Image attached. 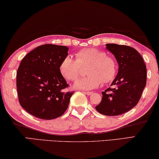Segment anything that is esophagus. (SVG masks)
<instances>
[{
  "instance_id": "34e87169",
  "label": "esophagus",
  "mask_w": 159,
  "mask_h": 159,
  "mask_svg": "<svg viewBox=\"0 0 159 159\" xmlns=\"http://www.w3.org/2000/svg\"><path fill=\"white\" fill-rule=\"evenodd\" d=\"M84 93H85V94H86L88 95H90L93 94V92H91V91H84Z\"/></svg>"
}]
</instances>
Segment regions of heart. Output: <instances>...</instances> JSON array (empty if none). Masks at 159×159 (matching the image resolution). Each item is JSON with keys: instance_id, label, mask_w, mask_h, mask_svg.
<instances>
[{"instance_id": "heart-1", "label": "heart", "mask_w": 159, "mask_h": 159, "mask_svg": "<svg viewBox=\"0 0 159 159\" xmlns=\"http://www.w3.org/2000/svg\"><path fill=\"white\" fill-rule=\"evenodd\" d=\"M75 59L67 56L60 64V72L65 79L75 81L81 74L82 68L87 70L89 76L83 78L75 83V87L83 90H92L102 84H109L115 79L117 73V62L114 57L105 51L87 48L78 51Z\"/></svg>"}]
</instances>
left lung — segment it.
Listing matches in <instances>:
<instances>
[{
    "instance_id": "8db88e82",
    "label": "left lung",
    "mask_w": 159,
    "mask_h": 159,
    "mask_svg": "<svg viewBox=\"0 0 159 159\" xmlns=\"http://www.w3.org/2000/svg\"><path fill=\"white\" fill-rule=\"evenodd\" d=\"M117 59L119 70L111 87L102 92L98 112L107 116L122 115L137 105L147 84V66L137 50L127 45L107 44Z\"/></svg>"
}]
</instances>
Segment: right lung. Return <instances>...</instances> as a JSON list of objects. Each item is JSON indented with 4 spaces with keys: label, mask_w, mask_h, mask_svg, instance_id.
Instances as JSON below:
<instances>
[{
    "label": "right lung",
    "mask_w": 159,
    "mask_h": 159,
    "mask_svg": "<svg viewBox=\"0 0 159 159\" xmlns=\"http://www.w3.org/2000/svg\"><path fill=\"white\" fill-rule=\"evenodd\" d=\"M69 48L47 44L29 52L17 70L19 102L30 115L42 120L61 116L69 106L74 91L60 72V64Z\"/></svg>",
    "instance_id": "1"
}]
</instances>
